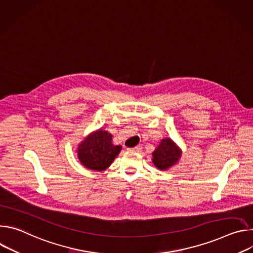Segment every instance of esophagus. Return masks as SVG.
I'll return each mask as SVG.
<instances>
[{
    "instance_id": "1",
    "label": "esophagus",
    "mask_w": 253,
    "mask_h": 253,
    "mask_svg": "<svg viewBox=\"0 0 253 253\" xmlns=\"http://www.w3.org/2000/svg\"><path fill=\"white\" fill-rule=\"evenodd\" d=\"M128 150H129V151H131V152H140V151L142 150V146H141V145H138V146H136V147L129 148Z\"/></svg>"
}]
</instances>
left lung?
Returning <instances> with one entry per match:
<instances>
[{"mask_svg":"<svg viewBox=\"0 0 253 253\" xmlns=\"http://www.w3.org/2000/svg\"><path fill=\"white\" fill-rule=\"evenodd\" d=\"M180 155L181 152L171 139H163L160 145L153 152V163L159 169L164 170L175 164Z\"/></svg>","mask_w":253,"mask_h":253,"instance_id":"8db88e82","label":"left lung"}]
</instances>
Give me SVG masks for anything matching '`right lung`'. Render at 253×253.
Wrapping results in <instances>:
<instances>
[{"mask_svg":"<svg viewBox=\"0 0 253 253\" xmlns=\"http://www.w3.org/2000/svg\"><path fill=\"white\" fill-rule=\"evenodd\" d=\"M120 151V145L115 146L112 144V135L107 131L99 130L80 144L78 157L85 167L102 171L110 166Z\"/></svg>","mask_w":253,"mask_h":253,"instance_id":"1","label":"right lung"}]
</instances>
